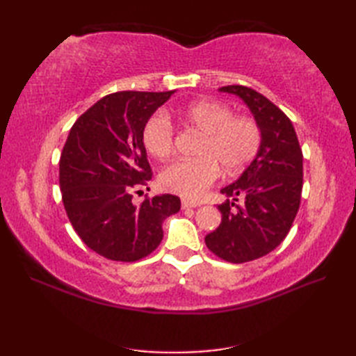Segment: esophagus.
<instances>
[{
    "label": "esophagus",
    "mask_w": 356,
    "mask_h": 356,
    "mask_svg": "<svg viewBox=\"0 0 356 356\" xmlns=\"http://www.w3.org/2000/svg\"><path fill=\"white\" fill-rule=\"evenodd\" d=\"M199 203L195 202H190V200H182V208L184 209H190V208H197Z\"/></svg>",
    "instance_id": "1"
}]
</instances>
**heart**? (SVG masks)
Returning a JSON list of instances; mask_svg holds the SVG:
<instances>
[{
  "label": "heart",
  "mask_w": 356,
  "mask_h": 356,
  "mask_svg": "<svg viewBox=\"0 0 356 356\" xmlns=\"http://www.w3.org/2000/svg\"><path fill=\"white\" fill-rule=\"evenodd\" d=\"M180 118L203 134L195 161L174 162L161 172L163 190L180 197L197 200L220 177V166L236 174L254 161L261 145V130L255 119L234 116L232 110L218 101H197L180 110ZM142 140L148 153L166 159L172 151L174 130L163 113H156L143 127Z\"/></svg>",
  "instance_id": "heart-1"
}]
</instances>
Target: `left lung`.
<instances>
[{"mask_svg": "<svg viewBox=\"0 0 356 356\" xmlns=\"http://www.w3.org/2000/svg\"><path fill=\"white\" fill-rule=\"evenodd\" d=\"M218 90L248 105L261 145L243 174L222 190L228 197L217 207L222 223L205 243L225 261L246 263L274 251L289 232L303 190V153L291 119L268 97L245 86Z\"/></svg>", "mask_w": 356, "mask_h": 356, "instance_id": "obj_1", "label": "left lung"}]
</instances>
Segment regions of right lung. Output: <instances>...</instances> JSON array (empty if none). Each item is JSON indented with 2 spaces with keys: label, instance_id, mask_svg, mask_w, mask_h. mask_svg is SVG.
Masks as SVG:
<instances>
[{
  "label": "right lung",
  "instance_id": "obj_1",
  "mask_svg": "<svg viewBox=\"0 0 356 356\" xmlns=\"http://www.w3.org/2000/svg\"><path fill=\"white\" fill-rule=\"evenodd\" d=\"M172 93L104 96L78 118L63 148L59 186L65 213L81 240L108 260L149 255L163 238V220L180 209L172 194L133 203V193L153 177L143 127Z\"/></svg>",
  "mask_w": 356,
  "mask_h": 356
}]
</instances>
